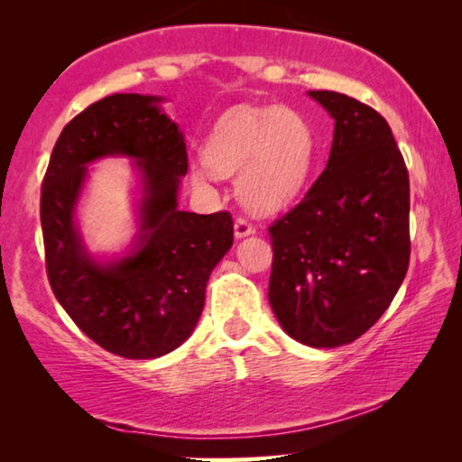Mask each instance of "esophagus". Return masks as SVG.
<instances>
[{"mask_svg":"<svg viewBox=\"0 0 462 462\" xmlns=\"http://www.w3.org/2000/svg\"><path fill=\"white\" fill-rule=\"evenodd\" d=\"M233 231H236V239H244L248 236H254V226H252L245 218H237L236 226H233Z\"/></svg>","mask_w":462,"mask_h":462,"instance_id":"esophagus-1","label":"esophagus"}]
</instances>
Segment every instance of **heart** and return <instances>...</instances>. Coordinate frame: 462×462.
<instances>
[{"instance_id":"b5f03b06","label":"heart","mask_w":462,"mask_h":462,"mask_svg":"<svg viewBox=\"0 0 462 462\" xmlns=\"http://www.w3.org/2000/svg\"><path fill=\"white\" fill-rule=\"evenodd\" d=\"M318 155V138L299 111L267 106L237 109L214 125L204 143L206 166L217 174H236V191L254 214L288 208L307 187ZM204 180L208 170L193 166Z\"/></svg>"}]
</instances>
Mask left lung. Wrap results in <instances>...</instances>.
I'll return each instance as SVG.
<instances>
[{
  "instance_id": "left-lung-1",
  "label": "left lung",
  "mask_w": 462,
  "mask_h": 462,
  "mask_svg": "<svg viewBox=\"0 0 462 462\" xmlns=\"http://www.w3.org/2000/svg\"><path fill=\"white\" fill-rule=\"evenodd\" d=\"M334 119L330 157L294 210L269 226V305L288 337L349 345L387 311L410 263V182L389 124L330 90L307 92Z\"/></svg>"
}]
</instances>
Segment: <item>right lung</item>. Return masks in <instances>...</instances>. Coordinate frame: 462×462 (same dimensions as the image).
Instances as JSON below:
<instances>
[{"mask_svg": "<svg viewBox=\"0 0 462 462\" xmlns=\"http://www.w3.org/2000/svg\"><path fill=\"white\" fill-rule=\"evenodd\" d=\"M163 103L153 94H113L88 106L60 132L42 187L56 300L86 337L128 359L162 357L191 337L210 273L233 245L229 212L179 210L187 147ZM106 156H125L137 174V233L111 257L94 255L77 223L87 166Z\"/></svg>", "mask_w": 462, "mask_h": 462, "instance_id": "1", "label": "right lung"}]
</instances>
